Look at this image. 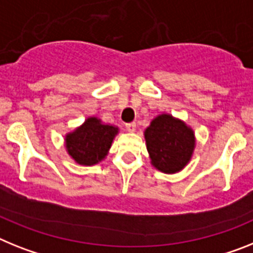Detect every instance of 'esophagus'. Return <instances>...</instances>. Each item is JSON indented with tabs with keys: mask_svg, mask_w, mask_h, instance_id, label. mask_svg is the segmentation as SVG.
<instances>
[{
	"mask_svg": "<svg viewBox=\"0 0 253 253\" xmlns=\"http://www.w3.org/2000/svg\"><path fill=\"white\" fill-rule=\"evenodd\" d=\"M135 128H137L135 123H128V124H125V129L128 131H134Z\"/></svg>",
	"mask_w": 253,
	"mask_h": 253,
	"instance_id": "1",
	"label": "esophagus"
}]
</instances>
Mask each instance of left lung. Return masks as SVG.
Returning <instances> with one entry per match:
<instances>
[{
	"instance_id": "left-lung-1",
	"label": "left lung",
	"mask_w": 253,
	"mask_h": 253,
	"mask_svg": "<svg viewBox=\"0 0 253 253\" xmlns=\"http://www.w3.org/2000/svg\"><path fill=\"white\" fill-rule=\"evenodd\" d=\"M144 138L151 163L160 171L174 174L189 163L194 134L182 120L166 114L157 116L144 131Z\"/></svg>"
}]
</instances>
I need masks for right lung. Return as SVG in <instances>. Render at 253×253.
Instances as JSON below:
<instances>
[{
	"mask_svg": "<svg viewBox=\"0 0 253 253\" xmlns=\"http://www.w3.org/2000/svg\"><path fill=\"white\" fill-rule=\"evenodd\" d=\"M116 134L118 128L102 124L97 118H89L66 135V150L78 164L94 165L107 155Z\"/></svg>",
	"mask_w": 253,
	"mask_h": 253,
	"instance_id": "1",
	"label": "right lung"
}]
</instances>
